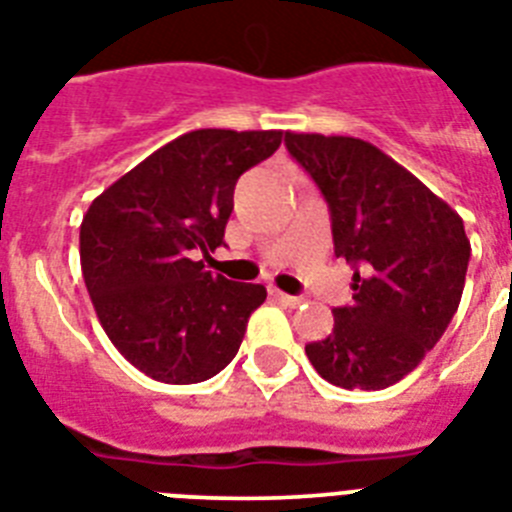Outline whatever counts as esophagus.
<instances>
[{
	"label": "esophagus",
	"mask_w": 512,
	"mask_h": 512,
	"mask_svg": "<svg viewBox=\"0 0 512 512\" xmlns=\"http://www.w3.org/2000/svg\"><path fill=\"white\" fill-rule=\"evenodd\" d=\"M274 298L279 300V303L290 305V308H298L300 303H303V298H298V295H287V292H279V290H272Z\"/></svg>",
	"instance_id": "1"
}]
</instances>
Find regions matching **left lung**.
Instances as JSON below:
<instances>
[{
    "label": "left lung",
    "instance_id": "obj_1",
    "mask_svg": "<svg viewBox=\"0 0 512 512\" xmlns=\"http://www.w3.org/2000/svg\"><path fill=\"white\" fill-rule=\"evenodd\" d=\"M290 155L329 204L336 259L352 303L305 355L323 381L381 391L412 373L461 303L471 243L464 220L375 144L287 131Z\"/></svg>",
    "mask_w": 512,
    "mask_h": 512
}]
</instances>
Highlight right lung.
<instances>
[{
  "instance_id": "1",
  "label": "right lung",
  "mask_w": 512,
  "mask_h": 512,
  "mask_svg": "<svg viewBox=\"0 0 512 512\" xmlns=\"http://www.w3.org/2000/svg\"><path fill=\"white\" fill-rule=\"evenodd\" d=\"M282 131L196 129L111 183L80 225V261L98 321L121 355L160 383L189 386L238 355L264 285L207 272L248 168Z\"/></svg>"
}]
</instances>
